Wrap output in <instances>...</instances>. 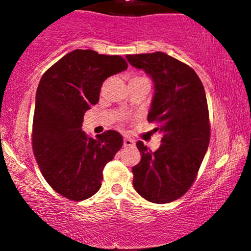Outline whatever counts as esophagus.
<instances>
[{"label":"esophagus","mask_w":251,"mask_h":251,"mask_svg":"<svg viewBox=\"0 0 251 251\" xmlns=\"http://www.w3.org/2000/svg\"><path fill=\"white\" fill-rule=\"evenodd\" d=\"M124 146H126V148H132V146H134V140H132L131 138H124Z\"/></svg>","instance_id":"1"}]
</instances>
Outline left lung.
I'll list each match as a JSON object with an SVG mask.
<instances>
[{"label":"left lung","mask_w":251,"mask_h":251,"mask_svg":"<svg viewBox=\"0 0 251 251\" xmlns=\"http://www.w3.org/2000/svg\"><path fill=\"white\" fill-rule=\"evenodd\" d=\"M154 83L148 116L158 124L162 144L152 152L137 143L142 159L133 166V186L143 198L164 204L191 188L210 142L209 111L203 83L196 72L179 60L155 51L126 55Z\"/></svg>","instance_id":"8db88e82"}]
</instances>
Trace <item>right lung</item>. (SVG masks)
<instances>
[{
  "instance_id": "right-lung-1",
  "label": "right lung",
  "mask_w": 251,
  "mask_h": 251,
  "mask_svg": "<svg viewBox=\"0 0 251 251\" xmlns=\"http://www.w3.org/2000/svg\"><path fill=\"white\" fill-rule=\"evenodd\" d=\"M127 68L119 55L92 50L66 54L43 74L33 119V152L47 183L71 201H83L101 186L102 170L123 146L119 132L88 137L85 112L99 101L102 82Z\"/></svg>"
}]
</instances>
